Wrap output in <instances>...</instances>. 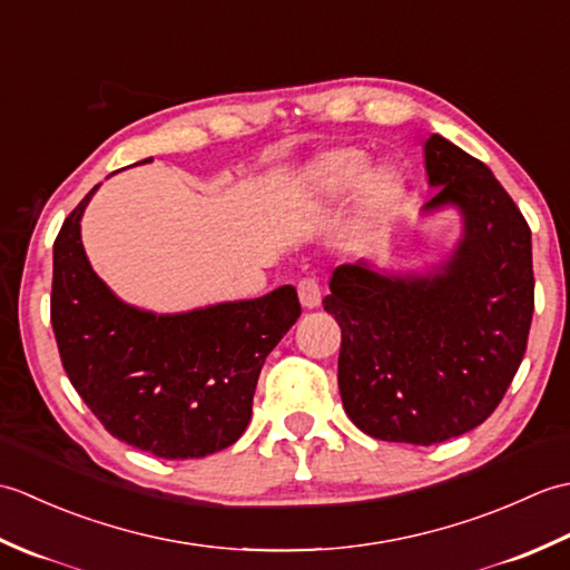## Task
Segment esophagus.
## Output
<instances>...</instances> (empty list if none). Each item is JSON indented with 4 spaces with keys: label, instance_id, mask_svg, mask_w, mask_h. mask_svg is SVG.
Returning <instances> with one entry per match:
<instances>
[{
    "label": "esophagus",
    "instance_id": "1",
    "mask_svg": "<svg viewBox=\"0 0 570 570\" xmlns=\"http://www.w3.org/2000/svg\"><path fill=\"white\" fill-rule=\"evenodd\" d=\"M296 288H298L301 304H304L306 308H316L321 304V286H318L316 278H311V276L301 278Z\"/></svg>",
    "mask_w": 570,
    "mask_h": 570
}]
</instances>
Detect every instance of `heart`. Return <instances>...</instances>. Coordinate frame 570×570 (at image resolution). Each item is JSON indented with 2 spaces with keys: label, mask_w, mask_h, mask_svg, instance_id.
Segmentation results:
<instances>
[{
  "label": "heart",
  "mask_w": 570,
  "mask_h": 570,
  "mask_svg": "<svg viewBox=\"0 0 570 570\" xmlns=\"http://www.w3.org/2000/svg\"><path fill=\"white\" fill-rule=\"evenodd\" d=\"M360 186V203L370 213H380L396 200L399 176L390 166L370 168V156L362 149L343 147L323 151L311 161L306 171V190L308 196L321 203L331 205L343 200L347 193Z\"/></svg>",
  "instance_id": "heart-1"
}]
</instances>
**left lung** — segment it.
Returning <instances> with one entry per match:
<instances>
[{
  "label": "left lung",
  "instance_id": "1",
  "mask_svg": "<svg viewBox=\"0 0 570 570\" xmlns=\"http://www.w3.org/2000/svg\"><path fill=\"white\" fill-rule=\"evenodd\" d=\"M435 196L463 215L451 259L431 274L343 264L325 311L341 325L337 386L372 439L431 445L480 426L522 365L534 316L531 229L500 180L441 135L423 144Z\"/></svg>",
  "mask_w": 570,
  "mask_h": 570
}]
</instances>
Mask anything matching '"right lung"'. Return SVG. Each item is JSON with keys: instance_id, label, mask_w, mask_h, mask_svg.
Wrapping results in <instances>:
<instances>
[{"instance_id": "add662e5", "label": "right lung", "mask_w": 570, "mask_h": 570, "mask_svg": "<svg viewBox=\"0 0 570 570\" xmlns=\"http://www.w3.org/2000/svg\"><path fill=\"white\" fill-rule=\"evenodd\" d=\"M95 190L53 242L51 323L68 380L102 426L139 451L166 460L223 451L247 429L266 355L301 316L296 288L174 316L122 304L82 249L80 217Z\"/></svg>"}]
</instances>
